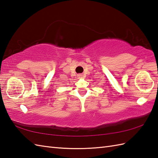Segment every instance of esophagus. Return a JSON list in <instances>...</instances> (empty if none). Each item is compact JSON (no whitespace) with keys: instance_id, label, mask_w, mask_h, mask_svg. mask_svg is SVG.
I'll list each match as a JSON object with an SVG mask.
<instances>
[{"instance_id":"34e87169","label":"esophagus","mask_w":158,"mask_h":158,"mask_svg":"<svg viewBox=\"0 0 158 158\" xmlns=\"http://www.w3.org/2000/svg\"><path fill=\"white\" fill-rule=\"evenodd\" d=\"M77 76H78L79 78H82V77H83V75H81V74H79V75H78Z\"/></svg>"}]
</instances>
